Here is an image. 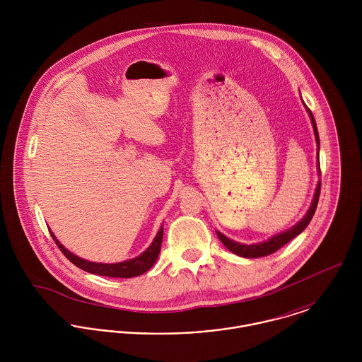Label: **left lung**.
<instances>
[{
  "label": "left lung",
  "instance_id": "obj_1",
  "mask_svg": "<svg viewBox=\"0 0 362 362\" xmlns=\"http://www.w3.org/2000/svg\"><path fill=\"white\" fill-rule=\"evenodd\" d=\"M308 112H310V119H312V125H313V131H315V138H316V142L319 145V135H317L315 118H313L310 108H308ZM317 157H319V149H317ZM319 174H320V167H319ZM319 194H320V181L317 182L312 205H310V210L307 211V214L304 216V218L300 223H297L294 227H291L290 230H287V231H284V233H281L279 235L272 237L269 241H264V243H260V244H254V245H244V244H240V243H235V241L227 238L220 231H216L217 237L220 238V241L224 244V247L228 251H231L233 254H235L238 257H243V258H262V257H267V255L276 252L277 250H280L283 245L290 243L293 238H296L298 234H301L307 228V226L310 224V221L312 220L313 214H315L316 206H317Z\"/></svg>",
  "mask_w": 362,
  "mask_h": 362
}]
</instances>
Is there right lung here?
<instances>
[{
  "label": "right lung",
  "instance_id": "obj_1",
  "mask_svg": "<svg viewBox=\"0 0 362 362\" xmlns=\"http://www.w3.org/2000/svg\"><path fill=\"white\" fill-rule=\"evenodd\" d=\"M52 240L55 241L57 247L59 248V251L66 257L69 262H72L75 266H78L79 269L89 272L92 274H100L105 277H135V276H141L145 272H148L153 264H155L156 259L160 254V248H161V241H163V226L160 227L157 235L152 243V245L139 257L131 259V260H125L121 263H95V262H89L85 259L78 258L76 255L71 254L68 250H65L58 240L55 238V235L52 233Z\"/></svg>",
  "mask_w": 362,
  "mask_h": 362
}]
</instances>
